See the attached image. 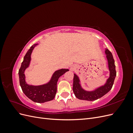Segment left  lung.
<instances>
[{"label":"left lung","mask_w":133,"mask_h":133,"mask_svg":"<svg viewBox=\"0 0 133 133\" xmlns=\"http://www.w3.org/2000/svg\"><path fill=\"white\" fill-rule=\"evenodd\" d=\"M105 52L108 62L109 70L110 71L109 78L107 79L106 83L104 85L94 90L86 91L82 88L78 76L74 74L73 90L76 97L79 99L93 101L102 97L109 91L112 88L116 75L115 62L112 55L109 50L106 49Z\"/></svg>","instance_id":"obj_1"}]
</instances>
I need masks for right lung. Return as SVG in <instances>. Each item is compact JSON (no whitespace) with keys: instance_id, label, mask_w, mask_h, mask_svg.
<instances>
[{"instance_id":"right-lung-1","label":"right lung","mask_w":133,"mask_h":133,"mask_svg":"<svg viewBox=\"0 0 133 133\" xmlns=\"http://www.w3.org/2000/svg\"><path fill=\"white\" fill-rule=\"evenodd\" d=\"M38 44H34L27 51L24 57L21 68L19 70V83L24 93L32 101L38 103H43L53 100L57 91V82L60 76L65 73L69 69H62L55 71L51 76L50 81L41 85H29L25 82L24 71L29 66L31 60V54L34 47Z\"/></svg>"}]
</instances>
